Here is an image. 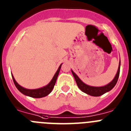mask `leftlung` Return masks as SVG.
<instances>
[{
    "label": "left lung",
    "mask_w": 131,
    "mask_h": 131,
    "mask_svg": "<svg viewBox=\"0 0 131 131\" xmlns=\"http://www.w3.org/2000/svg\"><path fill=\"white\" fill-rule=\"evenodd\" d=\"M71 71L72 73L74 79L76 80V83H77L78 87L79 89H80V90L82 91L83 92H84L85 93L88 94V95H91V96H101V95H102L103 94L106 93L107 92L110 91L114 88V86H115V84L117 83V80H118L119 78V76L120 61L119 63V67L118 70H117V74H116L115 76L114 77V78L113 79L112 81L110 83H108V84L104 86H102V87H94V86H90L85 84V83H83L82 80L79 78L78 76L72 70H71Z\"/></svg>",
    "instance_id": "1"
}]
</instances>
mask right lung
Returning a JSON list of instances; mask_svg holds the SVG:
<instances>
[{
	"label": "right lung",
	"mask_w": 131,
	"mask_h": 131,
	"mask_svg": "<svg viewBox=\"0 0 131 131\" xmlns=\"http://www.w3.org/2000/svg\"><path fill=\"white\" fill-rule=\"evenodd\" d=\"M61 65L59 66L58 70H57L56 73L55 74L54 76L53 77L52 80H51V82H49L47 85L44 86L43 88H39V89H25V88H23L21 85L18 84L17 83V82L16 81V80L14 79L13 75H12V76L13 81H14V83L16 85V87L17 88V89L21 93H23V95H27V96H30V97L32 98H42L44 97V96H47V95H49L51 91H52L53 89L54 88V85H55V83H56V80H57V77H58L59 73L60 72V69L61 68Z\"/></svg>",
	"instance_id": "right-lung-1"
}]
</instances>
